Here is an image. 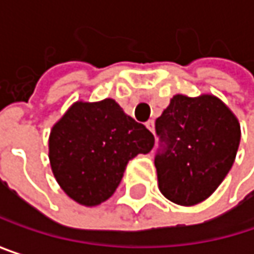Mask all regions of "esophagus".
<instances>
[{
  "instance_id": "obj_1",
  "label": "esophagus",
  "mask_w": 254,
  "mask_h": 254,
  "mask_svg": "<svg viewBox=\"0 0 254 254\" xmlns=\"http://www.w3.org/2000/svg\"><path fill=\"white\" fill-rule=\"evenodd\" d=\"M145 127H148V129H150V130H151V132L154 133V121H153V119H150V121H148V122L145 124Z\"/></svg>"
}]
</instances>
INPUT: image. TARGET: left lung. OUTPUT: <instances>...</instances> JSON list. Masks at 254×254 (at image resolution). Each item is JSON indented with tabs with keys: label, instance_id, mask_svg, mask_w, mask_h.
Segmentation results:
<instances>
[{
	"label": "left lung",
	"instance_id": "1",
	"mask_svg": "<svg viewBox=\"0 0 254 254\" xmlns=\"http://www.w3.org/2000/svg\"><path fill=\"white\" fill-rule=\"evenodd\" d=\"M156 133L160 192L181 206H194L215 192L232 168L241 138L235 115L210 94L174 95L156 119Z\"/></svg>",
	"mask_w": 254,
	"mask_h": 254
}]
</instances>
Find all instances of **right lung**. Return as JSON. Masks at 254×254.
<instances>
[{
	"mask_svg": "<svg viewBox=\"0 0 254 254\" xmlns=\"http://www.w3.org/2000/svg\"><path fill=\"white\" fill-rule=\"evenodd\" d=\"M153 145V133L115 100L76 101L51 129L48 157L62 190L82 206H97L116 191L127 162Z\"/></svg>",
	"mask_w": 254,
	"mask_h": 254,
	"instance_id": "obj_1",
	"label": "right lung"
}]
</instances>
